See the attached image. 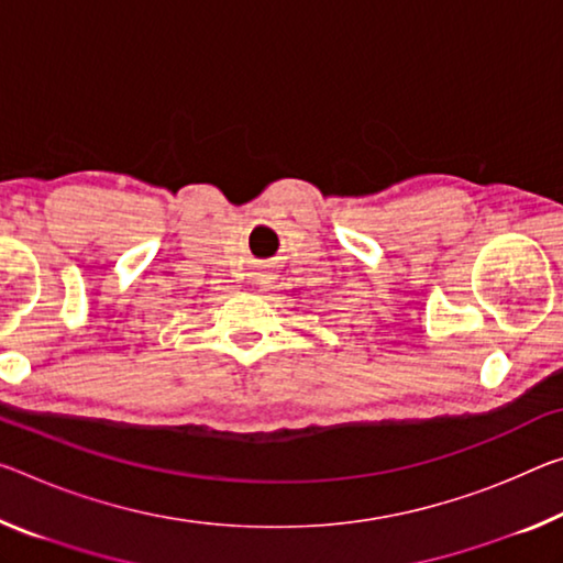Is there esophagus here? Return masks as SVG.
Returning a JSON list of instances; mask_svg holds the SVG:
<instances>
[{
    "mask_svg": "<svg viewBox=\"0 0 563 563\" xmlns=\"http://www.w3.org/2000/svg\"><path fill=\"white\" fill-rule=\"evenodd\" d=\"M255 283H257V285H267V283H271V273H267V267H261V271L255 273Z\"/></svg>",
    "mask_w": 563,
    "mask_h": 563,
    "instance_id": "1",
    "label": "esophagus"
}]
</instances>
